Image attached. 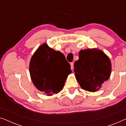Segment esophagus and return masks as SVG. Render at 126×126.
Here are the masks:
<instances>
[{
  "mask_svg": "<svg viewBox=\"0 0 126 126\" xmlns=\"http://www.w3.org/2000/svg\"><path fill=\"white\" fill-rule=\"evenodd\" d=\"M70 66H71V69L73 70L74 68V63H70Z\"/></svg>",
  "mask_w": 126,
  "mask_h": 126,
  "instance_id": "1",
  "label": "esophagus"
}]
</instances>
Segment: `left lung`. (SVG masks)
<instances>
[{
  "instance_id": "8db88e82",
  "label": "left lung",
  "mask_w": 126,
  "mask_h": 126,
  "mask_svg": "<svg viewBox=\"0 0 126 126\" xmlns=\"http://www.w3.org/2000/svg\"><path fill=\"white\" fill-rule=\"evenodd\" d=\"M79 57L74 64L77 81L84 90L96 92L110 76V60L102 51L96 49L81 50Z\"/></svg>"
}]
</instances>
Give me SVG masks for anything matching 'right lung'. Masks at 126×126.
<instances>
[{
    "label": "right lung",
    "mask_w": 126,
    "mask_h": 126,
    "mask_svg": "<svg viewBox=\"0 0 126 126\" xmlns=\"http://www.w3.org/2000/svg\"><path fill=\"white\" fill-rule=\"evenodd\" d=\"M29 69L35 87L48 96L60 92L71 73L70 65L64 55L50 48L46 44L36 50L31 59Z\"/></svg>",
    "instance_id": "1"
}]
</instances>
